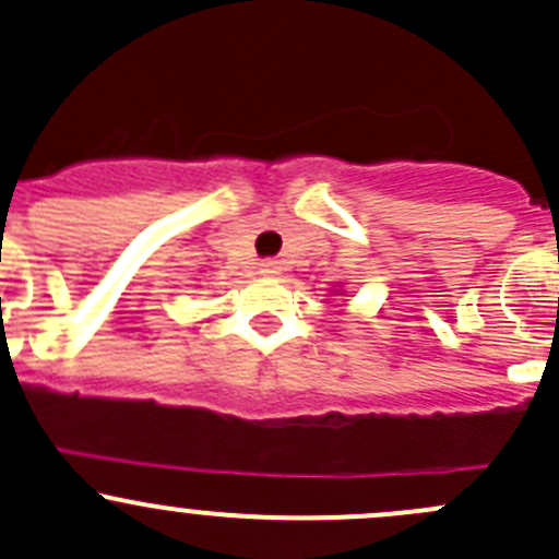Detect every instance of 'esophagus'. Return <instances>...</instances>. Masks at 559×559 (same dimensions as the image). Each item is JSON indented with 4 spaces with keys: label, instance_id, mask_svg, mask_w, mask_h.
Masks as SVG:
<instances>
[{
    "label": "esophagus",
    "instance_id": "1",
    "mask_svg": "<svg viewBox=\"0 0 559 559\" xmlns=\"http://www.w3.org/2000/svg\"><path fill=\"white\" fill-rule=\"evenodd\" d=\"M278 262H273V259H264L262 264H259V273L262 275H278Z\"/></svg>",
    "mask_w": 559,
    "mask_h": 559
}]
</instances>
